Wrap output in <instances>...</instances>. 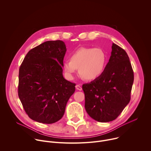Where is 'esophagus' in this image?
<instances>
[{
    "label": "esophagus",
    "mask_w": 151,
    "mask_h": 151,
    "mask_svg": "<svg viewBox=\"0 0 151 151\" xmlns=\"http://www.w3.org/2000/svg\"><path fill=\"white\" fill-rule=\"evenodd\" d=\"M75 87H76V88L78 90H79V91H81V90H82V87H81L80 85H76L75 86Z\"/></svg>",
    "instance_id": "1"
}]
</instances>
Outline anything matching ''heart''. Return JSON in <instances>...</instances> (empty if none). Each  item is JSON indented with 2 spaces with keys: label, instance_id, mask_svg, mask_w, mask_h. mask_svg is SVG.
Instances as JSON below:
<instances>
[{
  "label": "heart",
  "instance_id": "b5f03b06",
  "mask_svg": "<svg viewBox=\"0 0 151 151\" xmlns=\"http://www.w3.org/2000/svg\"><path fill=\"white\" fill-rule=\"evenodd\" d=\"M106 63L107 55L103 50L81 47L70 54V60L64 61L63 68L69 79H72L79 69L83 79L93 81L103 74Z\"/></svg>",
  "mask_w": 151,
  "mask_h": 151
}]
</instances>
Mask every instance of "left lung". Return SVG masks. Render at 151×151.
Here are the masks:
<instances>
[{
    "instance_id": "left-lung-1",
    "label": "left lung",
    "mask_w": 151,
    "mask_h": 151,
    "mask_svg": "<svg viewBox=\"0 0 151 151\" xmlns=\"http://www.w3.org/2000/svg\"><path fill=\"white\" fill-rule=\"evenodd\" d=\"M134 73L130 59L122 48L112 44L111 55L103 74L84 83L85 108L94 120H115L130 101Z\"/></svg>"
}]
</instances>
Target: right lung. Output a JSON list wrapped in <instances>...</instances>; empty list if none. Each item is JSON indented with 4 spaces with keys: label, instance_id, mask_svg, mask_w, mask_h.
<instances>
[{
    "label": "right lung",
    "instance_id": "1",
    "mask_svg": "<svg viewBox=\"0 0 151 151\" xmlns=\"http://www.w3.org/2000/svg\"><path fill=\"white\" fill-rule=\"evenodd\" d=\"M66 47L62 40H50L30 50L19 69L18 93L30 118L52 124L63 116L76 84L63 76Z\"/></svg>",
    "mask_w": 151,
    "mask_h": 151
}]
</instances>
